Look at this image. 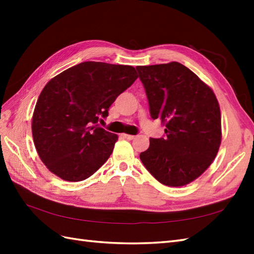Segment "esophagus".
Segmentation results:
<instances>
[{
	"instance_id": "1",
	"label": "esophagus",
	"mask_w": 254,
	"mask_h": 254,
	"mask_svg": "<svg viewBox=\"0 0 254 254\" xmlns=\"http://www.w3.org/2000/svg\"><path fill=\"white\" fill-rule=\"evenodd\" d=\"M122 137H124V138H127V139H134L135 138L136 136L135 135H130V134H122Z\"/></svg>"
}]
</instances>
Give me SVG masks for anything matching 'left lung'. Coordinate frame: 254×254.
Returning <instances> with one entry per match:
<instances>
[{
	"mask_svg": "<svg viewBox=\"0 0 254 254\" xmlns=\"http://www.w3.org/2000/svg\"><path fill=\"white\" fill-rule=\"evenodd\" d=\"M152 119L165 123V135L149 138L139 154L156 180L182 187L195 180L216 157L222 141L216 96L179 62L136 66Z\"/></svg>",
	"mask_w": 254,
	"mask_h": 254,
	"instance_id": "left-lung-1",
	"label": "left lung"
}]
</instances>
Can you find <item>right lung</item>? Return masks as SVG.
Listing matches in <instances>:
<instances>
[{
  "label": "right lung",
  "instance_id": "right-lung-1",
  "mask_svg": "<svg viewBox=\"0 0 254 254\" xmlns=\"http://www.w3.org/2000/svg\"><path fill=\"white\" fill-rule=\"evenodd\" d=\"M130 65L83 62L48 83L32 116V137L52 174L65 181L87 179L104 165L118 135L98 126L100 117L135 82Z\"/></svg>",
  "mask_w": 254,
  "mask_h": 254
}]
</instances>
